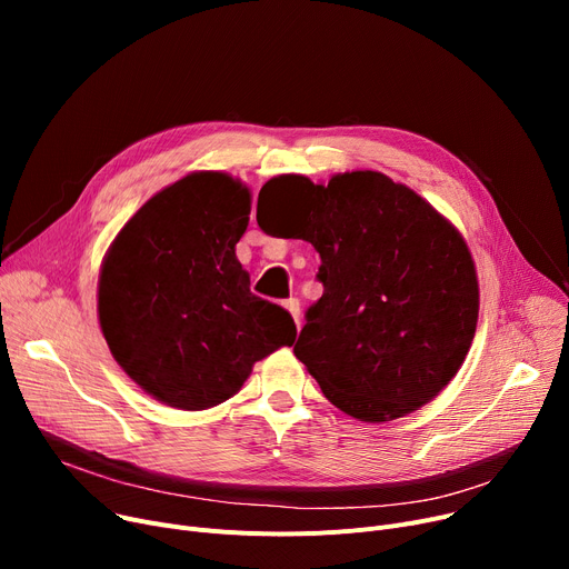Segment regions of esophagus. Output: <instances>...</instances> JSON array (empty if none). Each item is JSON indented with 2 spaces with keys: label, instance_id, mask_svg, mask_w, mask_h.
<instances>
[{
  "label": "esophagus",
  "instance_id": "esophagus-1",
  "mask_svg": "<svg viewBox=\"0 0 569 569\" xmlns=\"http://www.w3.org/2000/svg\"><path fill=\"white\" fill-rule=\"evenodd\" d=\"M283 307L288 309V313L292 316V320L297 322V327H300V300H297V297H290V300L283 302Z\"/></svg>",
  "mask_w": 569,
  "mask_h": 569
}]
</instances>
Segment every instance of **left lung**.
<instances>
[{
    "mask_svg": "<svg viewBox=\"0 0 569 569\" xmlns=\"http://www.w3.org/2000/svg\"><path fill=\"white\" fill-rule=\"evenodd\" d=\"M272 182H290L309 198L300 237L320 253L325 290L307 311L295 357L322 395L371 425L436 399L461 369L480 313L461 232L376 170L339 172L327 184L302 174Z\"/></svg>",
    "mask_w": 569,
    "mask_h": 569,
    "instance_id": "left-lung-1",
    "label": "left lung"
}]
</instances>
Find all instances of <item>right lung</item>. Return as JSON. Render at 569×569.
Segmentation results:
<instances>
[{
  "label": "right lung",
  "mask_w": 569,
  "mask_h": 569,
  "mask_svg": "<svg viewBox=\"0 0 569 569\" xmlns=\"http://www.w3.org/2000/svg\"><path fill=\"white\" fill-rule=\"evenodd\" d=\"M251 214L239 179L200 170L149 198L99 274V325L114 362L157 401L204 410L242 390L256 362L297 330L249 290L234 256Z\"/></svg>",
  "instance_id": "obj_1"
}]
</instances>
